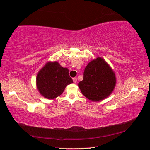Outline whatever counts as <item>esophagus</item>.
<instances>
[{
  "instance_id": "34e87169",
  "label": "esophagus",
  "mask_w": 150,
  "mask_h": 150,
  "mask_svg": "<svg viewBox=\"0 0 150 150\" xmlns=\"http://www.w3.org/2000/svg\"><path fill=\"white\" fill-rule=\"evenodd\" d=\"M73 82H74V83H77V78H76V77L73 78Z\"/></svg>"
}]
</instances>
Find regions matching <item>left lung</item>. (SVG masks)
I'll return each mask as SVG.
<instances>
[{
	"mask_svg": "<svg viewBox=\"0 0 150 150\" xmlns=\"http://www.w3.org/2000/svg\"><path fill=\"white\" fill-rule=\"evenodd\" d=\"M116 82L115 72L102 57H97L86 66L83 79L78 85L85 97L96 102L108 97Z\"/></svg>",
	"mask_w": 150,
	"mask_h": 150,
	"instance_id": "obj_1",
	"label": "left lung"
}]
</instances>
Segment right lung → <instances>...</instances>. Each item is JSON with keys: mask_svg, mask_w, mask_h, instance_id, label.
Listing matches in <instances>:
<instances>
[{"mask_svg": "<svg viewBox=\"0 0 150 150\" xmlns=\"http://www.w3.org/2000/svg\"><path fill=\"white\" fill-rule=\"evenodd\" d=\"M73 83L69 69L62 67L57 62L47 63L36 77L38 90L47 99H54L61 95L66 86Z\"/></svg>", "mask_w": 150, "mask_h": 150, "instance_id": "add662e5", "label": "right lung"}]
</instances>
